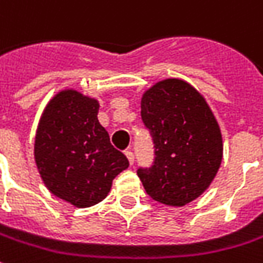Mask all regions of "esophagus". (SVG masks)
Returning a JSON list of instances; mask_svg holds the SVG:
<instances>
[{"label":"esophagus","instance_id":"1","mask_svg":"<svg viewBox=\"0 0 263 263\" xmlns=\"http://www.w3.org/2000/svg\"><path fill=\"white\" fill-rule=\"evenodd\" d=\"M125 155L126 158H128V161H129V165H134V154H132V151H125Z\"/></svg>","mask_w":263,"mask_h":263}]
</instances>
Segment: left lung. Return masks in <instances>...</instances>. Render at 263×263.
<instances>
[{"label":"left lung","instance_id":"obj_1","mask_svg":"<svg viewBox=\"0 0 263 263\" xmlns=\"http://www.w3.org/2000/svg\"><path fill=\"white\" fill-rule=\"evenodd\" d=\"M141 117L155 148L138 176L155 201L183 206L209 188L222 162L221 128L208 102L186 81L168 78L145 91Z\"/></svg>","mask_w":263,"mask_h":263}]
</instances>
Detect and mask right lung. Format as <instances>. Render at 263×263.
Here are the masks:
<instances>
[{
    "label": "right lung",
    "instance_id": "obj_1",
    "mask_svg": "<svg viewBox=\"0 0 263 263\" xmlns=\"http://www.w3.org/2000/svg\"><path fill=\"white\" fill-rule=\"evenodd\" d=\"M100 102L75 89L49 101L36 128L34 158L51 194L77 208L105 199L112 181L129 166L98 121Z\"/></svg>",
    "mask_w": 263,
    "mask_h": 263
}]
</instances>
